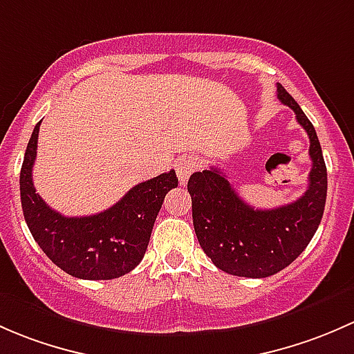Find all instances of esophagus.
I'll return each instance as SVG.
<instances>
[{"mask_svg":"<svg viewBox=\"0 0 354 354\" xmlns=\"http://www.w3.org/2000/svg\"><path fill=\"white\" fill-rule=\"evenodd\" d=\"M198 169V158L196 156H184L177 163V177L182 185L189 180L191 174Z\"/></svg>","mask_w":354,"mask_h":354,"instance_id":"obj_1","label":"esophagus"}]
</instances>
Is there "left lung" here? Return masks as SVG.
<instances>
[{
  "label": "left lung",
  "instance_id": "obj_1",
  "mask_svg": "<svg viewBox=\"0 0 354 354\" xmlns=\"http://www.w3.org/2000/svg\"><path fill=\"white\" fill-rule=\"evenodd\" d=\"M278 98L293 109L310 140L308 187L297 201L256 209L239 194L220 169L192 174L187 191L199 245L221 271L243 278H268L290 266L310 243L327 198V169L312 122L278 83Z\"/></svg>",
  "mask_w": 354,
  "mask_h": 354
}]
</instances>
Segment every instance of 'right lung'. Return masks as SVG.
<instances>
[{
    "instance_id": "add662e5",
    "label": "right lung",
    "mask_w": 354,
    "mask_h": 354,
    "mask_svg": "<svg viewBox=\"0 0 354 354\" xmlns=\"http://www.w3.org/2000/svg\"><path fill=\"white\" fill-rule=\"evenodd\" d=\"M41 122L34 127L20 170L21 209L32 236L57 268L75 278L114 279L127 274L147 252L165 194L177 187L176 170L134 185L102 213L64 216L47 206L32 182Z\"/></svg>"
}]
</instances>
